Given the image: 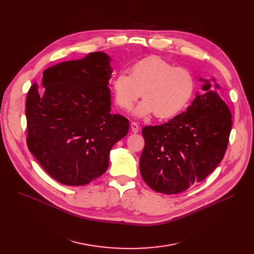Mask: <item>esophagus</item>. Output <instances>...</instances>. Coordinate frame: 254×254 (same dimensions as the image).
Returning a JSON list of instances; mask_svg holds the SVG:
<instances>
[{
    "mask_svg": "<svg viewBox=\"0 0 254 254\" xmlns=\"http://www.w3.org/2000/svg\"><path fill=\"white\" fill-rule=\"evenodd\" d=\"M130 128H131V131L133 133H136L139 130V127H138V125L136 123H131L130 124Z\"/></svg>",
    "mask_w": 254,
    "mask_h": 254,
    "instance_id": "34e87169",
    "label": "esophagus"
}]
</instances>
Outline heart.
I'll list each match as a JSON object with an SVG mask.
<instances>
[{
    "instance_id": "obj_1",
    "label": "heart",
    "mask_w": 254,
    "mask_h": 254,
    "mask_svg": "<svg viewBox=\"0 0 254 254\" xmlns=\"http://www.w3.org/2000/svg\"><path fill=\"white\" fill-rule=\"evenodd\" d=\"M113 94L116 104L130 111L135 101L143 100L133 112L136 118L156 115L159 120H171L186 110L196 90L194 75L187 68L175 67L170 62L152 56L142 59L115 77Z\"/></svg>"
}]
</instances>
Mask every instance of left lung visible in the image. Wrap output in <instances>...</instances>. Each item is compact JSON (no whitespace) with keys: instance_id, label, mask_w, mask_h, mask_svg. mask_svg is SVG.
I'll use <instances>...</instances> for the list:
<instances>
[{"instance_id":"1","label":"left lung","mask_w":254,"mask_h":254,"mask_svg":"<svg viewBox=\"0 0 254 254\" xmlns=\"http://www.w3.org/2000/svg\"><path fill=\"white\" fill-rule=\"evenodd\" d=\"M202 91L186 112L166 124L144 127L139 171L154 191L172 195L202 182L222 161L232 127V116L215 83L200 78Z\"/></svg>"}]
</instances>
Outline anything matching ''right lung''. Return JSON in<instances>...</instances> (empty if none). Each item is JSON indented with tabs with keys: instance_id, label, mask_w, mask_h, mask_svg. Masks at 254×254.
<instances>
[{
	"instance_id": "obj_1",
	"label": "right lung",
	"mask_w": 254,
	"mask_h": 254,
	"mask_svg": "<svg viewBox=\"0 0 254 254\" xmlns=\"http://www.w3.org/2000/svg\"><path fill=\"white\" fill-rule=\"evenodd\" d=\"M111 57L98 51L43 72L26 100L29 151L57 182L83 186L108 168L128 121L111 114Z\"/></svg>"
}]
</instances>
